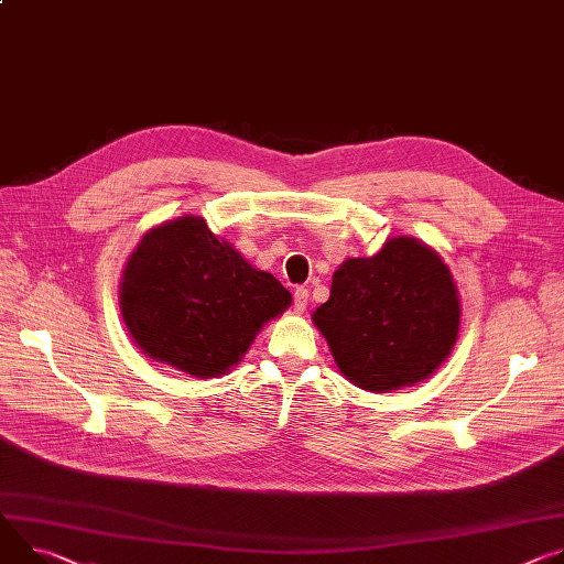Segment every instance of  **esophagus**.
Wrapping results in <instances>:
<instances>
[{"label":"esophagus","instance_id":"esophagus-1","mask_svg":"<svg viewBox=\"0 0 564 564\" xmlns=\"http://www.w3.org/2000/svg\"><path fill=\"white\" fill-rule=\"evenodd\" d=\"M292 305H294V313H305V308H308V290L305 288H296L294 294H292Z\"/></svg>","mask_w":564,"mask_h":564}]
</instances>
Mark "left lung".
Returning <instances> with one entry per match:
<instances>
[{
    "mask_svg": "<svg viewBox=\"0 0 564 564\" xmlns=\"http://www.w3.org/2000/svg\"><path fill=\"white\" fill-rule=\"evenodd\" d=\"M313 322L346 380L387 393L414 387L445 362L458 337L460 301L441 256L398 236L337 268Z\"/></svg>",
    "mask_w": 564,
    "mask_h": 564,
    "instance_id": "obj_1",
    "label": "left lung"
}]
</instances>
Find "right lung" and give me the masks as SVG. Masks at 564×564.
<instances>
[{
    "mask_svg": "<svg viewBox=\"0 0 564 564\" xmlns=\"http://www.w3.org/2000/svg\"><path fill=\"white\" fill-rule=\"evenodd\" d=\"M292 301L197 216L152 227L123 270L119 303L130 337L150 360L218 378Z\"/></svg>",
    "mask_w": 564,
    "mask_h": 564,
    "instance_id": "obj_1",
    "label": "right lung"
}]
</instances>
